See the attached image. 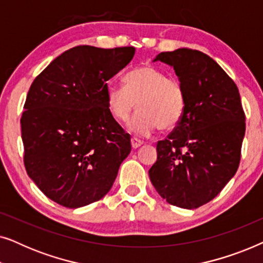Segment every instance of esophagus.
<instances>
[{"instance_id": "34e87169", "label": "esophagus", "mask_w": 263, "mask_h": 263, "mask_svg": "<svg viewBox=\"0 0 263 263\" xmlns=\"http://www.w3.org/2000/svg\"><path fill=\"white\" fill-rule=\"evenodd\" d=\"M130 141H132V147H133V148H134V149L139 148V147L142 145V141H140V140L135 139V138H133V139L130 140Z\"/></svg>"}]
</instances>
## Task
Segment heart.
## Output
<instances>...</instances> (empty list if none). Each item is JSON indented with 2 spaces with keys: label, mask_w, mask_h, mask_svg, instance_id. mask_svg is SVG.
Instances as JSON below:
<instances>
[{
  "label": "heart",
  "mask_w": 263,
  "mask_h": 263,
  "mask_svg": "<svg viewBox=\"0 0 263 263\" xmlns=\"http://www.w3.org/2000/svg\"><path fill=\"white\" fill-rule=\"evenodd\" d=\"M129 122L133 134L148 136L159 128L170 130L179 123L185 109V95L178 79L167 77L159 68L141 66L123 77V87L110 86L106 89V105L117 122Z\"/></svg>",
  "instance_id": "1"
}]
</instances>
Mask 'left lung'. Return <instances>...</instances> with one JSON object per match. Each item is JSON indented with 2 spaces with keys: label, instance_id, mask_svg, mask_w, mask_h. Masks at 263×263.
I'll list each match as a JSON object with an SVG mask.
<instances>
[{
  "label": "left lung",
  "instance_id": "8db88e82",
  "mask_svg": "<svg viewBox=\"0 0 263 263\" xmlns=\"http://www.w3.org/2000/svg\"><path fill=\"white\" fill-rule=\"evenodd\" d=\"M154 61L174 67L185 109L174 130L158 141L149 178L168 203L194 210L213 200L235 176L246 114L236 84L206 53L183 48Z\"/></svg>",
  "mask_w": 263,
  "mask_h": 263
}]
</instances>
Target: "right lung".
I'll return each instance as SVG.
<instances>
[{
  "mask_svg": "<svg viewBox=\"0 0 263 263\" xmlns=\"http://www.w3.org/2000/svg\"><path fill=\"white\" fill-rule=\"evenodd\" d=\"M134 53L133 46L79 45L32 82L20 120L25 168L61 206L84 207L105 196L130 153V135L107 109L106 81Z\"/></svg>",
  "mask_w": 263,
  "mask_h": 263,
  "instance_id": "1",
  "label": "right lung"
}]
</instances>
